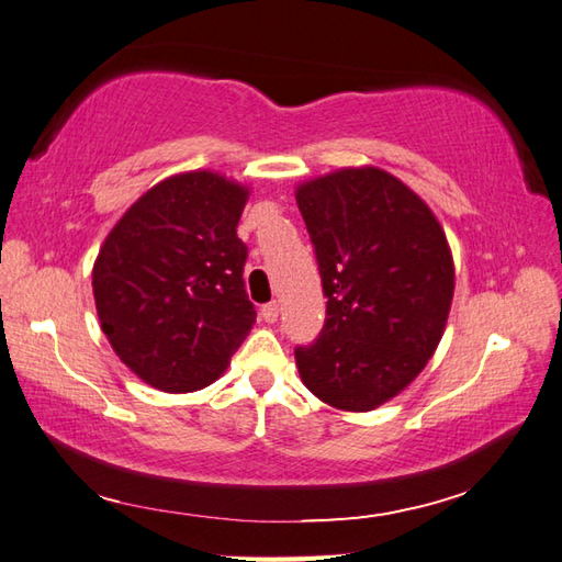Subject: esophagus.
I'll use <instances>...</instances> for the list:
<instances>
[{
  "instance_id": "esophagus-1",
  "label": "esophagus",
  "mask_w": 562,
  "mask_h": 562,
  "mask_svg": "<svg viewBox=\"0 0 562 562\" xmlns=\"http://www.w3.org/2000/svg\"><path fill=\"white\" fill-rule=\"evenodd\" d=\"M260 316H262V321H266V324H274V321H278V316H280V304L278 302L262 304L260 306Z\"/></svg>"
}]
</instances>
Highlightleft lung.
<instances>
[{"instance_id":"1","label":"left lung","mask_w":562,"mask_h":562,"mask_svg":"<svg viewBox=\"0 0 562 562\" xmlns=\"http://www.w3.org/2000/svg\"><path fill=\"white\" fill-rule=\"evenodd\" d=\"M326 296V324L294 348L306 389L364 413L396 396L437 350L453 262L432 210L391 173L342 169L296 188Z\"/></svg>"}]
</instances>
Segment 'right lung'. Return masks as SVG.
Returning <instances> with one entry per match:
<instances>
[{"label":"right lung","mask_w":562,"mask_h":562,"mask_svg":"<svg viewBox=\"0 0 562 562\" xmlns=\"http://www.w3.org/2000/svg\"><path fill=\"white\" fill-rule=\"evenodd\" d=\"M248 190L212 171L171 176L113 226L93 262L105 338L149 386L188 393L217 379L256 324L236 236Z\"/></svg>","instance_id":"right-lung-1"}]
</instances>
